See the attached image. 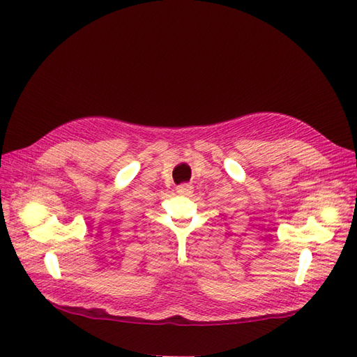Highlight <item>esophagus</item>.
<instances>
[{
  "label": "esophagus",
  "mask_w": 357,
  "mask_h": 357,
  "mask_svg": "<svg viewBox=\"0 0 357 357\" xmlns=\"http://www.w3.org/2000/svg\"><path fill=\"white\" fill-rule=\"evenodd\" d=\"M176 192L178 195H182V196H190L193 193V187L190 184H181L176 187Z\"/></svg>",
  "instance_id": "34e87169"
}]
</instances>
